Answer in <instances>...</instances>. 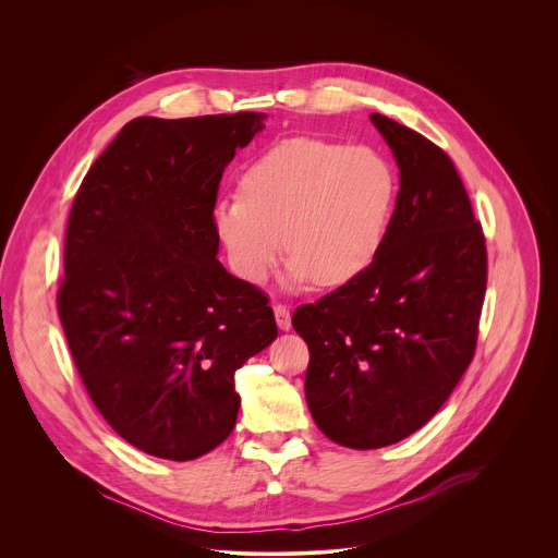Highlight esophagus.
<instances>
[{"mask_svg":"<svg viewBox=\"0 0 558 558\" xmlns=\"http://www.w3.org/2000/svg\"><path fill=\"white\" fill-rule=\"evenodd\" d=\"M274 313H276L278 329L289 331L291 329V308L287 304H274Z\"/></svg>","mask_w":558,"mask_h":558,"instance_id":"esophagus-1","label":"esophagus"}]
</instances>
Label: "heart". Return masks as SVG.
<instances>
[{
    "label": "heart",
    "mask_w": 558,
    "mask_h": 558,
    "mask_svg": "<svg viewBox=\"0 0 558 558\" xmlns=\"http://www.w3.org/2000/svg\"><path fill=\"white\" fill-rule=\"evenodd\" d=\"M395 194V170L381 151L291 136L243 168L238 198L218 201L211 220L243 280H267L282 238L289 282L340 287L379 256Z\"/></svg>",
    "instance_id": "1"
}]
</instances>
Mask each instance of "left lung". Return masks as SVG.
Instances as JSON below:
<instances>
[{
    "instance_id": "8db88e82",
    "label": "left lung",
    "mask_w": 558,
    "mask_h": 558,
    "mask_svg": "<svg viewBox=\"0 0 558 558\" xmlns=\"http://www.w3.org/2000/svg\"><path fill=\"white\" fill-rule=\"evenodd\" d=\"M371 121L400 168L384 247L291 317L313 422L355 450L402 441L444 407L474 357L488 282L486 235L450 156L384 114Z\"/></svg>"
}]
</instances>
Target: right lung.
Returning a JSON list of instances; mask_svg holds the SVG:
<instances>
[{
	"label": "right lung",
	"instance_id": "1",
	"mask_svg": "<svg viewBox=\"0 0 558 558\" xmlns=\"http://www.w3.org/2000/svg\"><path fill=\"white\" fill-rule=\"evenodd\" d=\"M263 119H132L74 196L59 320L93 404L147 454L190 461L222 444L241 409L233 373L278 338L269 298L216 258L211 220Z\"/></svg>",
	"mask_w": 558,
	"mask_h": 558
}]
</instances>
